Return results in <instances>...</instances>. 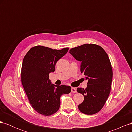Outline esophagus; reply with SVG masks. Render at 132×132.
I'll list each match as a JSON object with an SVG mask.
<instances>
[{
	"label": "esophagus",
	"instance_id": "obj_1",
	"mask_svg": "<svg viewBox=\"0 0 132 132\" xmlns=\"http://www.w3.org/2000/svg\"><path fill=\"white\" fill-rule=\"evenodd\" d=\"M77 89H76L75 88H74V87H71V93H77Z\"/></svg>",
	"mask_w": 132,
	"mask_h": 132
}]
</instances>
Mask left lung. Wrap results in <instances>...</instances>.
I'll use <instances>...</instances> for the list:
<instances>
[{
    "label": "left lung",
    "mask_w": 132,
    "mask_h": 132,
    "mask_svg": "<svg viewBox=\"0 0 132 132\" xmlns=\"http://www.w3.org/2000/svg\"><path fill=\"white\" fill-rule=\"evenodd\" d=\"M69 53L81 62V73L88 80L85 89H77L84 97L79 110L85 114L96 113L104 106L111 91L113 73L109 56L101 47L95 44L73 48Z\"/></svg>",
    "instance_id": "left-lung-1"
}]
</instances>
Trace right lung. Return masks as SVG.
<instances>
[{"instance_id":"right-lung-1","label":"right lung","mask_w":132,"mask_h":132,"mask_svg":"<svg viewBox=\"0 0 132 132\" xmlns=\"http://www.w3.org/2000/svg\"><path fill=\"white\" fill-rule=\"evenodd\" d=\"M68 49L57 50L37 46L28 51L23 59L22 84L31 105L39 114L55 113L61 105V96L70 93V86L55 85L49 79V74L55 71L57 61Z\"/></svg>"}]
</instances>
